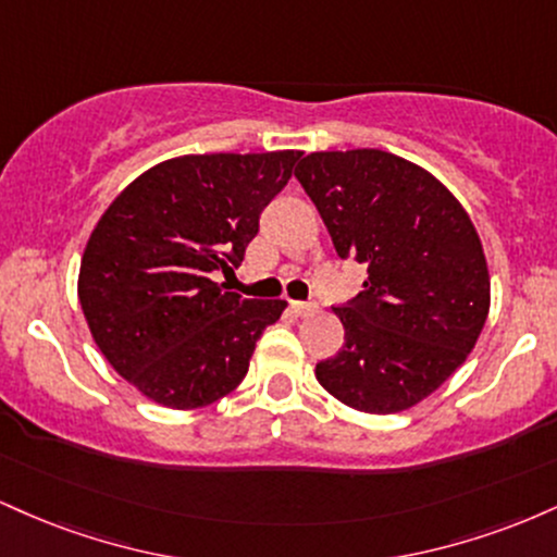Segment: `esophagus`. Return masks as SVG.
Instances as JSON below:
<instances>
[{
	"instance_id": "1",
	"label": "esophagus",
	"mask_w": 557,
	"mask_h": 557,
	"mask_svg": "<svg viewBox=\"0 0 557 557\" xmlns=\"http://www.w3.org/2000/svg\"><path fill=\"white\" fill-rule=\"evenodd\" d=\"M290 311L296 317H309V314H314V311H317V304H306V300H293Z\"/></svg>"
}]
</instances>
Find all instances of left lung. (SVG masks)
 <instances>
[{
    "instance_id": "8db88e82",
    "label": "left lung",
    "mask_w": 557,
    "mask_h": 557,
    "mask_svg": "<svg viewBox=\"0 0 557 557\" xmlns=\"http://www.w3.org/2000/svg\"><path fill=\"white\" fill-rule=\"evenodd\" d=\"M341 259L367 264L363 290L337 306L343 350L317 363L332 398L400 413L471 354L490 314L482 240L432 172L382 149L314 151L296 168Z\"/></svg>"
}]
</instances>
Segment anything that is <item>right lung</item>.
<instances>
[{"label":"right lung","mask_w":557,"mask_h":557,"mask_svg":"<svg viewBox=\"0 0 557 557\" xmlns=\"http://www.w3.org/2000/svg\"><path fill=\"white\" fill-rule=\"evenodd\" d=\"M300 154L168 159L99 216L81 259V309L104 359L140 395L190 411L243 382L261 332L287 304L240 298L212 272L240 264Z\"/></svg>","instance_id":"right-lung-1"}]
</instances>
